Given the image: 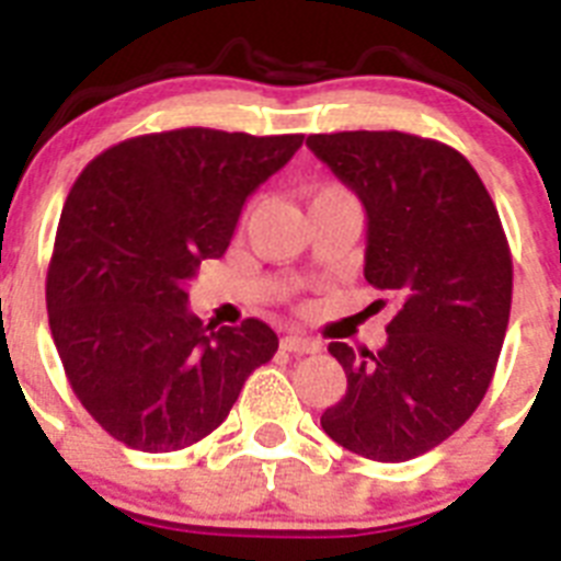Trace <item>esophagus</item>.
<instances>
[{"mask_svg": "<svg viewBox=\"0 0 561 561\" xmlns=\"http://www.w3.org/2000/svg\"><path fill=\"white\" fill-rule=\"evenodd\" d=\"M280 348L289 351V354H317V351H320V345H317L314 340H309V336L289 334L280 340Z\"/></svg>", "mask_w": 561, "mask_h": 561, "instance_id": "34e87169", "label": "esophagus"}]
</instances>
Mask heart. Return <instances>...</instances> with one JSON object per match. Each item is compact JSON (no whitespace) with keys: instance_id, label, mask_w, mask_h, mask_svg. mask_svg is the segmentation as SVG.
<instances>
[{"instance_id":"obj_1","label":"heart","mask_w":561,"mask_h":561,"mask_svg":"<svg viewBox=\"0 0 561 561\" xmlns=\"http://www.w3.org/2000/svg\"><path fill=\"white\" fill-rule=\"evenodd\" d=\"M331 191H342V187H336V185H325V187H320V191H317V193H331ZM317 193H314V196H317Z\"/></svg>"}]
</instances>
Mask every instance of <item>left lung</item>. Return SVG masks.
<instances>
[{
  "label": "left lung",
  "instance_id": "1",
  "mask_svg": "<svg viewBox=\"0 0 561 561\" xmlns=\"http://www.w3.org/2000/svg\"><path fill=\"white\" fill-rule=\"evenodd\" d=\"M306 146L359 196L365 280L396 300L376 354L329 345L348 390L320 424L362 458H419L463 427L497 368L514 277L497 207L463 153L438 140L336 131Z\"/></svg>",
  "mask_w": 561,
  "mask_h": 561
}]
</instances>
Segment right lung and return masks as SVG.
Here are the masks:
<instances>
[{
	"instance_id": "obj_1",
	"label": "right lung",
	"mask_w": 561,
	"mask_h": 561,
	"mask_svg": "<svg viewBox=\"0 0 561 561\" xmlns=\"http://www.w3.org/2000/svg\"><path fill=\"white\" fill-rule=\"evenodd\" d=\"M300 146L304 134H142L106 148L69 191L47 270L49 331L78 401L126 447L202 440L275 356L270 325H205L185 284L225 255L247 196Z\"/></svg>"
}]
</instances>
